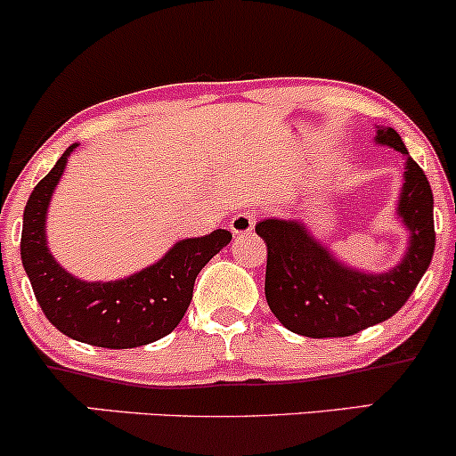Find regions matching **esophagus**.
I'll list each match as a JSON object with an SVG mask.
<instances>
[{
	"instance_id": "esophagus-1",
	"label": "esophagus",
	"mask_w": 456,
	"mask_h": 456,
	"mask_svg": "<svg viewBox=\"0 0 456 456\" xmlns=\"http://www.w3.org/2000/svg\"><path fill=\"white\" fill-rule=\"evenodd\" d=\"M256 217L252 213H237L232 219H230V232L232 234H249L254 230Z\"/></svg>"
}]
</instances>
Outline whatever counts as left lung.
Returning a JSON list of instances; mask_svg holds the SVG:
<instances>
[{
	"mask_svg": "<svg viewBox=\"0 0 456 456\" xmlns=\"http://www.w3.org/2000/svg\"><path fill=\"white\" fill-rule=\"evenodd\" d=\"M375 144L405 157L394 219L405 230L401 260L386 271H366L340 258L312 234L304 219L267 217L256 234L267 243L265 297L275 319L305 338H342L390 319L427 273L435 249L433 191L392 126L375 125Z\"/></svg>",
	"mask_w": 456,
	"mask_h": 456,
	"instance_id": "1",
	"label": "left lung"
}]
</instances>
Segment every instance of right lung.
I'll use <instances>...</instances> for the list:
<instances>
[{"label": "right lung", "mask_w": 456, "mask_h": 456, "mask_svg": "<svg viewBox=\"0 0 456 456\" xmlns=\"http://www.w3.org/2000/svg\"><path fill=\"white\" fill-rule=\"evenodd\" d=\"M70 144L34 187L23 211L21 260L45 316L69 338L103 349H133L163 338L181 323L204 265L232 239L228 230L181 239L148 267L118 280H81L51 254L47 215L70 155Z\"/></svg>", "instance_id": "right-lung-1"}]
</instances>
